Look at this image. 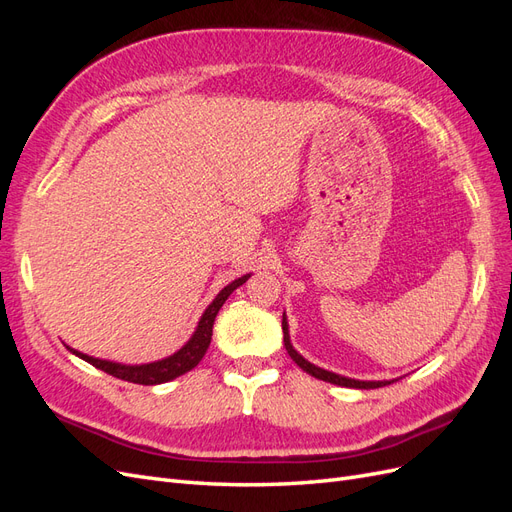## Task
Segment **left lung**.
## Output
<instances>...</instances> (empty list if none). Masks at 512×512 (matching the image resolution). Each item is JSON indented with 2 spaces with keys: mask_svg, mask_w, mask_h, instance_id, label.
I'll return each mask as SVG.
<instances>
[{
  "mask_svg": "<svg viewBox=\"0 0 512 512\" xmlns=\"http://www.w3.org/2000/svg\"><path fill=\"white\" fill-rule=\"evenodd\" d=\"M282 329H284V346H286V350H288V354H290V359H292L294 363H297L303 371H307L309 376H314V378L324 380V382L337 384V386H348V389H380V386H386V384L395 382V380H378V382H376V380H354V378H346V376L333 374V371H327V369H322V367H316V365H312L309 361H305L303 356L292 348L290 335H288L286 314H284V318H282Z\"/></svg>",
  "mask_w": 512,
  "mask_h": 512,
  "instance_id": "obj_1",
  "label": "left lung"
}]
</instances>
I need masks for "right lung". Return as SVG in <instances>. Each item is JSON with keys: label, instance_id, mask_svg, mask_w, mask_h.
Returning <instances> with one entry per match:
<instances>
[{"label": "right lung", "instance_id": "add662e5", "mask_svg": "<svg viewBox=\"0 0 512 512\" xmlns=\"http://www.w3.org/2000/svg\"><path fill=\"white\" fill-rule=\"evenodd\" d=\"M247 280H250V273L239 277V280H235V282H230L228 286H224L218 297H215L213 303L205 309V314L200 316L198 327H196L194 335L190 337V342L185 344L181 350H177L175 354L166 356V359H162V361L147 363V365H121V363H113V361L94 359V356L83 354V352L74 350V348H68V350L79 356V359L87 361L89 365H94V367L106 371V374H111L119 380L134 382V384H145V386L170 382V380H175L183 374H188L190 369H194L200 363V359H203L209 344H211L213 322H215V316H218V312H220V307L226 303V299L230 297L232 290H237Z\"/></svg>", "mask_w": 512, "mask_h": 512}]
</instances>
